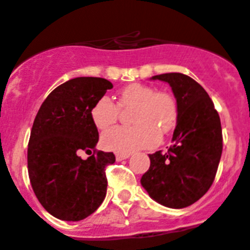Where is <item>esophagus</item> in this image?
Returning a JSON list of instances; mask_svg holds the SVG:
<instances>
[{
    "mask_svg": "<svg viewBox=\"0 0 250 250\" xmlns=\"http://www.w3.org/2000/svg\"><path fill=\"white\" fill-rule=\"evenodd\" d=\"M115 158H116V161L125 160V159L130 158V154H116V155H115Z\"/></svg>",
    "mask_w": 250,
    "mask_h": 250,
    "instance_id": "34e87169",
    "label": "esophagus"
}]
</instances>
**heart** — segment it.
Wrapping results in <instances>:
<instances>
[{
  "mask_svg": "<svg viewBox=\"0 0 250 250\" xmlns=\"http://www.w3.org/2000/svg\"><path fill=\"white\" fill-rule=\"evenodd\" d=\"M119 107H134L130 123L134 126H116L101 136L104 149L118 154H131L136 150L151 147L159 143L160 135H167L175 127L178 105L171 94L156 91L145 83H130L118 94V105L107 96L94 104L91 119L98 129L112 126L119 116Z\"/></svg>",
  "mask_w": 250,
  "mask_h": 250,
  "instance_id": "1",
  "label": "heart"
}]
</instances>
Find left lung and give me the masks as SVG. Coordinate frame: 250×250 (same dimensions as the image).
<instances>
[{"mask_svg":"<svg viewBox=\"0 0 250 250\" xmlns=\"http://www.w3.org/2000/svg\"><path fill=\"white\" fill-rule=\"evenodd\" d=\"M167 83L178 105L174 144L167 152L150 154V167L141 185L151 199L173 209L199 200L211 187L223 150L222 125L209 95L180 72L152 76Z\"/></svg>","mask_w":250,"mask_h":250,"instance_id":"left-lung-1","label":"left lung"}]
</instances>
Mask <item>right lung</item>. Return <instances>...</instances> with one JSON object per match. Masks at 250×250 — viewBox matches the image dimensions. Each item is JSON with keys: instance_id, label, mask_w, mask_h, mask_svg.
I'll use <instances>...</instances> for the list:
<instances>
[{"instance_id": "obj_1", "label": "right lung", "mask_w": 250, "mask_h": 250, "mask_svg": "<svg viewBox=\"0 0 250 250\" xmlns=\"http://www.w3.org/2000/svg\"><path fill=\"white\" fill-rule=\"evenodd\" d=\"M112 83L101 77H76L57 86L35 118L27 149L30 182L39 202L55 218L79 222L104 202L105 167L112 152L95 151L98 127L91 119L94 104ZM94 154L86 161L80 151Z\"/></svg>"}]
</instances>
